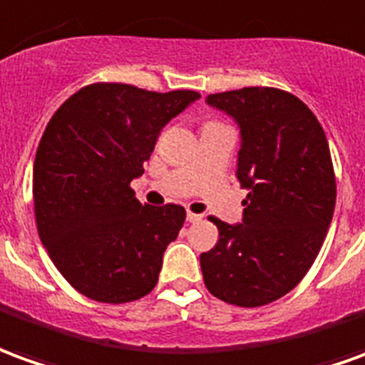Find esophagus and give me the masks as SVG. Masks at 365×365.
Returning a JSON list of instances; mask_svg holds the SVG:
<instances>
[{"instance_id":"obj_1","label":"esophagus","mask_w":365,"mask_h":365,"mask_svg":"<svg viewBox=\"0 0 365 365\" xmlns=\"http://www.w3.org/2000/svg\"><path fill=\"white\" fill-rule=\"evenodd\" d=\"M187 220L195 224V222H200V220H202V216H200V214H195V212H187Z\"/></svg>"}]
</instances>
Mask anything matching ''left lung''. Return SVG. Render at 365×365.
Instances as JSON below:
<instances>
[{
  "mask_svg": "<svg viewBox=\"0 0 365 365\" xmlns=\"http://www.w3.org/2000/svg\"><path fill=\"white\" fill-rule=\"evenodd\" d=\"M240 128L237 180L247 188L242 224L218 226L200 255L204 285L220 301L263 307L299 285L317 259L336 204V178L322 125L297 96L242 88L206 98Z\"/></svg>",
  "mask_w": 365,
  "mask_h": 365,
  "instance_id": "left-lung-1",
  "label": "left lung"
}]
</instances>
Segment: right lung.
Returning a JSON list of instances; mask_svg holds the SVG:
<instances>
[{"instance_id": "right-lung-1", "label": "right lung", "mask_w": 365, "mask_h": 365, "mask_svg": "<svg viewBox=\"0 0 365 365\" xmlns=\"http://www.w3.org/2000/svg\"><path fill=\"white\" fill-rule=\"evenodd\" d=\"M198 98L100 82L48 121L33 165L37 230L56 269L88 299L120 304L157 285L187 212L141 204L129 182L143 175L161 129Z\"/></svg>"}]
</instances>
